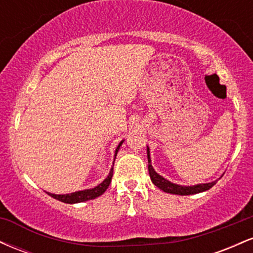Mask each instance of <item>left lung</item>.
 Masks as SVG:
<instances>
[{
  "label": "left lung",
  "mask_w": 253,
  "mask_h": 253,
  "mask_svg": "<svg viewBox=\"0 0 253 253\" xmlns=\"http://www.w3.org/2000/svg\"><path fill=\"white\" fill-rule=\"evenodd\" d=\"M147 161H149V173L151 177V181H152L153 184L156 187H158L159 189L165 191V193L169 194H175V195H193V194H197V193H202V191H206L208 189H211L216 182H211V183H203V184H197V185H193V187H184V185H178V184H173L162 177L161 175L156 172L155 169L151 165V158H150V150L147 147Z\"/></svg>",
  "instance_id": "left-lung-1"
}]
</instances>
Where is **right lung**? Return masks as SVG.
I'll list each match as a JSON object with an SVG mask.
<instances>
[{
	"label": "right lung",
	"mask_w": 253,
	"mask_h": 253,
	"mask_svg": "<svg viewBox=\"0 0 253 253\" xmlns=\"http://www.w3.org/2000/svg\"><path fill=\"white\" fill-rule=\"evenodd\" d=\"M121 144H123V141L119 144L117 150H115V157H117V153H118L119 149H120ZM112 177H113V168H112V170H110L109 175L107 176V178L104 179V181L101 183V184H98L97 187L92 188V189L76 191V193L65 194V195H56V194H50V193H47V194L50 196L53 197V199L58 200V201H62L64 203H78V202L88 201V200L96 199V197L101 196L104 193V191L108 189L110 182H112Z\"/></svg>",
	"instance_id": "obj_1"
}]
</instances>
